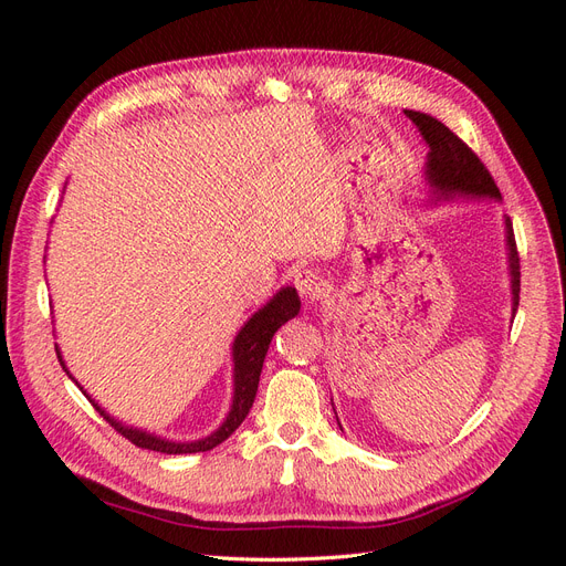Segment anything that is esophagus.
I'll return each mask as SVG.
<instances>
[{
  "mask_svg": "<svg viewBox=\"0 0 566 566\" xmlns=\"http://www.w3.org/2000/svg\"><path fill=\"white\" fill-rule=\"evenodd\" d=\"M295 287L304 302H316L325 293V281L314 269H302L295 273Z\"/></svg>",
  "mask_w": 566,
  "mask_h": 566,
  "instance_id": "1",
  "label": "esophagus"
}]
</instances>
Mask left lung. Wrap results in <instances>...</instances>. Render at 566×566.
<instances>
[{"instance_id":"left-lung-1","label":"left lung","mask_w":566,"mask_h":566,"mask_svg":"<svg viewBox=\"0 0 566 566\" xmlns=\"http://www.w3.org/2000/svg\"><path fill=\"white\" fill-rule=\"evenodd\" d=\"M406 115L418 125L424 142L430 144V158H427V179L437 188L441 198H449L453 193H468V196H491L501 198L499 186L484 163L476 158V153L453 134L447 125L439 123L437 117L424 115L418 111H406ZM507 229V248H510V273H512V312L520 306V252L515 231H512V221L505 219Z\"/></svg>"}]
</instances>
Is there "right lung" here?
Segmentation results:
<instances>
[{"mask_svg": "<svg viewBox=\"0 0 566 566\" xmlns=\"http://www.w3.org/2000/svg\"><path fill=\"white\" fill-rule=\"evenodd\" d=\"M300 312V297L295 293V287H283L281 293L273 297L264 310L256 312L248 323L245 328L238 333L235 342H233V364H235V373H233V406L229 410V418L224 420V424L210 437H205L200 441H188V443H175V441H165L160 437L146 434L142 430H132V427H125L115 422L106 410H101V406L94 408L98 410L104 420L115 427L117 434H123L125 439H129L134 447L139 449H148V451H158V453H167V455H179V453H200V451H212L214 447H219L221 441H227L241 422L248 418L250 408L254 403V394H256V385H260V373L264 366V356L266 349L271 345V337L276 333L281 325L290 318H295ZM56 356L61 361V354L56 349ZM63 366V361H61ZM65 368V366H63ZM67 373V370H65Z\"/></svg>", "mask_w": 566, "mask_h": 566, "instance_id": "add662e5", "label": "right lung"}]
</instances>
